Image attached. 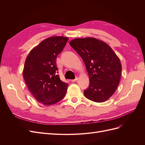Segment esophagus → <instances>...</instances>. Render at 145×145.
<instances>
[{
    "label": "esophagus",
    "instance_id": "esophagus-1",
    "mask_svg": "<svg viewBox=\"0 0 145 145\" xmlns=\"http://www.w3.org/2000/svg\"><path fill=\"white\" fill-rule=\"evenodd\" d=\"M78 77H76V78H75V79H74V80H72L71 81H72V82H76L77 80H78Z\"/></svg>",
    "mask_w": 145,
    "mask_h": 145
}]
</instances>
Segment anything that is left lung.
Masks as SVG:
<instances>
[{"instance_id":"1","label":"left lung","mask_w":145,"mask_h":145,"mask_svg":"<svg viewBox=\"0 0 145 145\" xmlns=\"http://www.w3.org/2000/svg\"><path fill=\"white\" fill-rule=\"evenodd\" d=\"M84 62L89 77V85L84 91L85 97L95 102L108 100L119 84L121 65L112 48L93 37L78 38L69 42Z\"/></svg>"}]
</instances>
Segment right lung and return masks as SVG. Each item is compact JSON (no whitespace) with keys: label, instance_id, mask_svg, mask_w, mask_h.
<instances>
[{"label":"right lung","instance_id":"obj_1","mask_svg":"<svg viewBox=\"0 0 145 145\" xmlns=\"http://www.w3.org/2000/svg\"><path fill=\"white\" fill-rule=\"evenodd\" d=\"M68 37H48L35 46L25 60L23 76L28 89L39 103L54 105L63 99L68 84L57 75V56L62 51Z\"/></svg>","mask_w":145,"mask_h":145}]
</instances>
